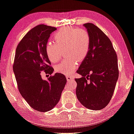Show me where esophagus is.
<instances>
[{
    "mask_svg": "<svg viewBox=\"0 0 134 134\" xmlns=\"http://www.w3.org/2000/svg\"><path fill=\"white\" fill-rule=\"evenodd\" d=\"M67 80L68 81H71V80H73L74 79V77L73 76H67L66 77Z\"/></svg>",
    "mask_w": 134,
    "mask_h": 134,
    "instance_id": "obj_1",
    "label": "esophagus"
}]
</instances>
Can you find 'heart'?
I'll list each match as a JSON object with an SVG mask.
<instances>
[{"label":"heart","mask_w":134,"mask_h":134,"mask_svg":"<svg viewBox=\"0 0 134 134\" xmlns=\"http://www.w3.org/2000/svg\"><path fill=\"white\" fill-rule=\"evenodd\" d=\"M53 43L46 46V53L51 63H55L60 59L63 51L68 57L55 66L58 73L69 75L77 68L78 61L86 57L90 46V38L87 31L69 27L59 29L53 35Z\"/></svg>","instance_id":"obj_1"}]
</instances>
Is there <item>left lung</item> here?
I'll return each mask as SVG.
<instances>
[{
  "instance_id": "left-lung-1",
  "label": "left lung",
  "mask_w": 134,
  "mask_h": 134,
  "mask_svg": "<svg viewBox=\"0 0 134 134\" xmlns=\"http://www.w3.org/2000/svg\"><path fill=\"white\" fill-rule=\"evenodd\" d=\"M90 46L77 73L76 94L83 107L100 110L108 104L119 78L117 56L109 38L93 23L83 24Z\"/></svg>"
}]
</instances>
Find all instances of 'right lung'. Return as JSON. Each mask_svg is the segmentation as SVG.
I'll list each match as a JSON object with an SVG mask.
<instances>
[{"instance_id": "add662e5", "label": "right lung", "mask_w": 134, "mask_h": 134, "mask_svg": "<svg viewBox=\"0 0 134 134\" xmlns=\"http://www.w3.org/2000/svg\"><path fill=\"white\" fill-rule=\"evenodd\" d=\"M54 27L40 25L25 35L15 51L13 71L19 90L27 103L39 112L52 109L61 98L67 79L56 73L47 81L41 71L52 75L54 70L46 53V46Z\"/></svg>"}]
</instances>
